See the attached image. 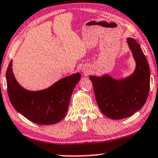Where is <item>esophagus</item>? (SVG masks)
Masks as SVG:
<instances>
[{
	"label": "esophagus",
	"mask_w": 158,
	"mask_h": 158,
	"mask_svg": "<svg viewBox=\"0 0 158 158\" xmlns=\"http://www.w3.org/2000/svg\"><path fill=\"white\" fill-rule=\"evenodd\" d=\"M83 73H84V74H85V76H87V74H89V70L88 69H83Z\"/></svg>",
	"instance_id": "1"
}]
</instances>
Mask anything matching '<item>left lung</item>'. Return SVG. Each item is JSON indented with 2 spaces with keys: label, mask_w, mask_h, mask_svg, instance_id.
<instances>
[{
  "label": "left lung",
  "mask_w": 158,
  "mask_h": 158,
  "mask_svg": "<svg viewBox=\"0 0 158 158\" xmlns=\"http://www.w3.org/2000/svg\"><path fill=\"white\" fill-rule=\"evenodd\" d=\"M127 43L136 62V69L131 75L118 80L108 74L89 76L97 103L102 113L111 119L125 118L140 110L150 91L148 60L135 40L128 37Z\"/></svg>",
  "instance_id": "obj_1"
}]
</instances>
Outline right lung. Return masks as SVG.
Instances as JSON below:
<instances>
[{
    "instance_id": "right-lung-1",
    "label": "right lung",
    "mask_w": 158,
    "mask_h": 158,
    "mask_svg": "<svg viewBox=\"0 0 158 158\" xmlns=\"http://www.w3.org/2000/svg\"><path fill=\"white\" fill-rule=\"evenodd\" d=\"M80 78V73H77L62 78L47 89L29 91L17 82L10 60L6 71L8 94L15 110L26 118L37 124H55L66 115L71 94Z\"/></svg>"
}]
</instances>
